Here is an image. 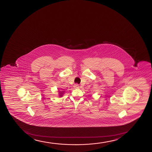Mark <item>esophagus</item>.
<instances>
[{"instance_id":"obj_1","label":"esophagus","mask_w":152,"mask_h":152,"mask_svg":"<svg viewBox=\"0 0 152 152\" xmlns=\"http://www.w3.org/2000/svg\"><path fill=\"white\" fill-rule=\"evenodd\" d=\"M74 87H75V88H78L79 87V85L77 84H74Z\"/></svg>"}]
</instances>
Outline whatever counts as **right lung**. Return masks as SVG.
I'll use <instances>...</instances> for the list:
<instances>
[{
  "label": "right lung",
  "instance_id": "1",
  "mask_svg": "<svg viewBox=\"0 0 152 152\" xmlns=\"http://www.w3.org/2000/svg\"><path fill=\"white\" fill-rule=\"evenodd\" d=\"M63 91H60V92H59V93H60V97H61V96H63Z\"/></svg>",
  "mask_w": 152,
  "mask_h": 152
}]
</instances>
